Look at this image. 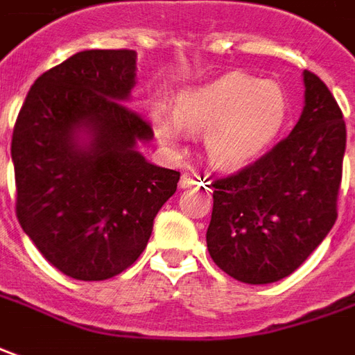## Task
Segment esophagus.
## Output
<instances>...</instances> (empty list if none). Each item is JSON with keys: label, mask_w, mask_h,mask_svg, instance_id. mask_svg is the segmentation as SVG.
I'll list each match as a JSON object with an SVG mask.
<instances>
[{"label": "esophagus", "mask_w": 355, "mask_h": 355, "mask_svg": "<svg viewBox=\"0 0 355 355\" xmlns=\"http://www.w3.org/2000/svg\"><path fill=\"white\" fill-rule=\"evenodd\" d=\"M198 184H202V182H200V177L194 175V173H184V175L180 177V187L182 188L198 187Z\"/></svg>", "instance_id": "esophagus-1"}]
</instances>
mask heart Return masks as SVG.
Returning <instances> with one entry per match:
<instances>
[{
    "label": "heart",
    "instance_id": "b5f03b06",
    "mask_svg": "<svg viewBox=\"0 0 355 355\" xmlns=\"http://www.w3.org/2000/svg\"><path fill=\"white\" fill-rule=\"evenodd\" d=\"M289 98L276 81L233 71L206 85L178 93L173 120L188 134H204L209 161L221 168L250 165L286 128ZM157 134L167 141L178 130L163 112L153 114Z\"/></svg>",
    "mask_w": 355,
    "mask_h": 355
}]
</instances>
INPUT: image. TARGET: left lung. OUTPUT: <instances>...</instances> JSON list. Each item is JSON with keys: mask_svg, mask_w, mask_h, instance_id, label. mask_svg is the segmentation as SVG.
Returning <instances> with one entry per match:
<instances>
[{"mask_svg": "<svg viewBox=\"0 0 355 355\" xmlns=\"http://www.w3.org/2000/svg\"><path fill=\"white\" fill-rule=\"evenodd\" d=\"M305 107L291 134L254 163L211 180V260L245 284H272L307 260L338 218L346 149L338 103L303 71Z\"/></svg>", "mask_w": 355, "mask_h": 355, "instance_id": "8db88e82", "label": "left lung"}]
</instances>
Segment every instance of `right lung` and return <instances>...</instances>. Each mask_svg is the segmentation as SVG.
I'll return each mask as SVG.
<instances>
[{
    "instance_id": "1",
    "label": "right lung",
    "mask_w": 355,
    "mask_h": 355,
    "mask_svg": "<svg viewBox=\"0 0 355 355\" xmlns=\"http://www.w3.org/2000/svg\"><path fill=\"white\" fill-rule=\"evenodd\" d=\"M134 50H85L35 81L19 110L11 159L15 214L54 268L101 282L130 268L180 173L136 149L153 130L126 101ZM85 131L89 139L78 144Z\"/></svg>"
}]
</instances>
